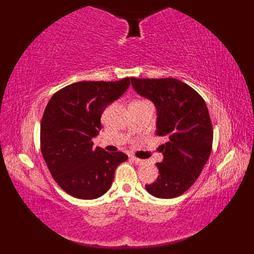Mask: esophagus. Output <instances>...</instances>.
<instances>
[{"instance_id":"1","label":"esophagus","mask_w":254,"mask_h":254,"mask_svg":"<svg viewBox=\"0 0 254 254\" xmlns=\"http://www.w3.org/2000/svg\"><path fill=\"white\" fill-rule=\"evenodd\" d=\"M130 159L133 161L134 164H136V165H142L143 163H144V160H142V159H139V158H136V157H130Z\"/></svg>"}]
</instances>
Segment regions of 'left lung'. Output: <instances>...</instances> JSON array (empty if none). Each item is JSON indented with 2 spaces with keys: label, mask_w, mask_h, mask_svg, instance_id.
Listing matches in <instances>:
<instances>
[{
  "label": "left lung",
  "mask_w": 254,
  "mask_h": 254,
  "mask_svg": "<svg viewBox=\"0 0 254 254\" xmlns=\"http://www.w3.org/2000/svg\"><path fill=\"white\" fill-rule=\"evenodd\" d=\"M131 82L134 90L156 108L157 135L168 137L159 147L164 159L156 164L157 179L145 188L158 198L179 196L195 182L212 152L207 106L195 90L176 78H131Z\"/></svg>",
  "instance_id": "1"
}]
</instances>
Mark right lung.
<instances>
[{
    "label": "right lung",
    "instance_id": "1",
    "mask_svg": "<svg viewBox=\"0 0 254 254\" xmlns=\"http://www.w3.org/2000/svg\"><path fill=\"white\" fill-rule=\"evenodd\" d=\"M130 87L118 82H78L51 97L40 127L41 153L53 179L69 195L100 197L112 185L117 167L127 159L121 152L94 148L106 108Z\"/></svg>",
    "mask_w": 254,
    "mask_h": 254
}]
</instances>
